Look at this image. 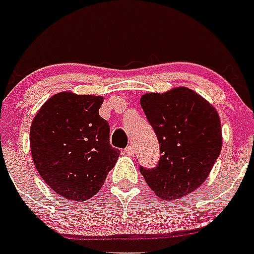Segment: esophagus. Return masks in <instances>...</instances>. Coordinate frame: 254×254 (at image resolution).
Masks as SVG:
<instances>
[{
  "label": "esophagus",
  "mask_w": 254,
  "mask_h": 254,
  "mask_svg": "<svg viewBox=\"0 0 254 254\" xmlns=\"http://www.w3.org/2000/svg\"><path fill=\"white\" fill-rule=\"evenodd\" d=\"M125 153H127V156H134V146H133V145H129V146H127V149H125Z\"/></svg>",
  "instance_id": "1"
}]
</instances>
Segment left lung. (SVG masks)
<instances>
[{
    "label": "left lung",
    "instance_id": "1",
    "mask_svg": "<svg viewBox=\"0 0 254 254\" xmlns=\"http://www.w3.org/2000/svg\"><path fill=\"white\" fill-rule=\"evenodd\" d=\"M140 102L157 135L161 153L157 166H140L141 174L162 200L190 194L208 179L221 152L217 110L184 86L165 93H146Z\"/></svg>",
    "mask_w": 254,
    "mask_h": 254
}]
</instances>
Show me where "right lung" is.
I'll use <instances>...</instances> for the list:
<instances>
[{
  "label": "right lung",
  "mask_w": 254,
  "mask_h": 254,
  "mask_svg": "<svg viewBox=\"0 0 254 254\" xmlns=\"http://www.w3.org/2000/svg\"><path fill=\"white\" fill-rule=\"evenodd\" d=\"M104 97L61 92L41 106L30 127L36 169L56 194L67 200L92 198L117 162L110 127L98 110Z\"/></svg>",
  "instance_id": "add662e5"
}]
</instances>
